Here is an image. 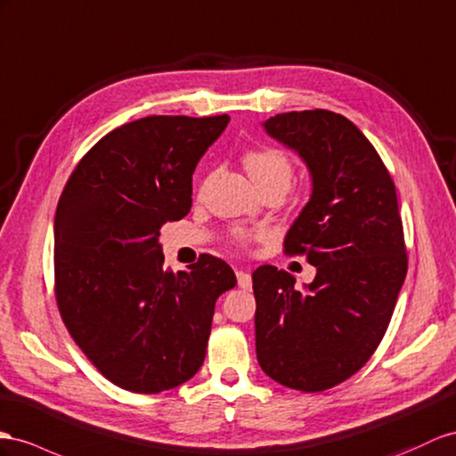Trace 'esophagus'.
Instances as JSON below:
<instances>
[{"mask_svg": "<svg viewBox=\"0 0 456 456\" xmlns=\"http://www.w3.org/2000/svg\"><path fill=\"white\" fill-rule=\"evenodd\" d=\"M237 281L240 289H250L252 287V275L248 272H237Z\"/></svg>", "mask_w": 456, "mask_h": 456, "instance_id": "esophagus-1", "label": "esophagus"}]
</instances>
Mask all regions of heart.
I'll return each mask as SVG.
<instances>
[{"mask_svg":"<svg viewBox=\"0 0 456 456\" xmlns=\"http://www.w3.org/2000/svg\"><path fill=\"white\" fill-rule=\"evenodd\" d=\"M244 167H247L252 181L264 186L270 183H283L289 186L293 179V163H290L285 151L277 148H254L248 150L242 158ZM232 237L240 244V247H248L254 240L265 239V231L262 229H235Z\"/></svg>","mask_w":456,"mask_h":456,"instance_id":"obj_1","label":"heart"}]
</instances>
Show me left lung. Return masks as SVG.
I'll return each mask as SVG.
<instances>
[{
	"mask_svg": "<svg viewBox=\"0 0 456 456\" xmlns=\"http://www.w3.org/2000/svg\"><path fill=\"white\" fill-rule=\"evenodd\" d=\"M264 128L310 169L312 196L285 252L318 273L305 290L275 265L252 273L256 356L277 383L318 393L354 376L387 331L408 270L403 221L387 167L346 117L289 111Z\"/></svg>",
	"mask_w": 456,
	"mask_h": 456,
	"instance_id": "obj_1",
	"label": "left lung"
}]
</instances>
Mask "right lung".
<instances>
[{
  "label": "right lung",
  "mask_w": 456,
  "mask_h": 456,
  "mask_svg": "<svg viewBox=\"0 0 456 456\" xmlns=\"http://www.w3.org/2000/svg\"><path fill=\"white\" fill-rule=\"evenodd\" d=\"M229 115H150L92 146L55 212V298L78 348L117 387L161 393L200 370L216 300L237 285L202 254L163 270L159 229L191 212L192 173Z\"/></svg>",
  "instance_id": "right-lung-1"
}]
</instances>
